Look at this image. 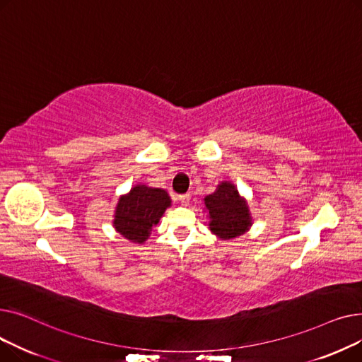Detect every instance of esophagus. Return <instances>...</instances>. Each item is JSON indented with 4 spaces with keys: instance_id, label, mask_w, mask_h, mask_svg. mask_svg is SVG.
Wrapping results in <instances>:
<instances>
[{
    "instance_id": "1",
    "label": "esophagus",
    "mask_w": 362,
    "mask_h": 362,
    "mask_svg": "<svg viewBox=\"0 0 362 362\" xmlns=\"http://www.w3.org/2000/svg\"><path fill=\"white\" fill-rule=\"evenodd\" d=\"M189 201H191V195L189 194H183V195H179V202L182 204V205H187L189 204Z\"/></svg>"
}]
</instances>
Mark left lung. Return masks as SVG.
Masks as SVG:
<instances>
[{"instance_id": "left-lung-1", "label": "left lung", "mask_w": 362, "mask_h": 362, "mask_svg": "<svg viewBox=\"0 0 362 362\" xmlns=\"http://www.w3.org/2000/svg\"><path fill=\"white\" fill-rule=\"evenodd\" d=\"M204 204L210 217V230L220 239L238 238L252 226L250 206L230 182H221L214 194L204 198Z\"/></svg>"}]
</instances>
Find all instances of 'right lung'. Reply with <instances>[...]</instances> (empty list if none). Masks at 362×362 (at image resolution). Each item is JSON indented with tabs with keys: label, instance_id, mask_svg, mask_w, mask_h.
I'll list each match as a JSON object with an SVG mask.
<instances>
[{
	"label": "right lung",
	"instance_id": "1",
	"mask_svg": "<svg viewBox=\"0 0 362 362\" xmlns=\"http://www.w3.org/2000/svg\"><path fill=\"white\" fill-rule=\"evenodd\" d=\"M170 205L171 199L164 189L136 185L120 197L112 226L127 240L144 243Z\"/></svg>",
	"mask_w": 362,
	"mask_h": 362
}]
</instances>
